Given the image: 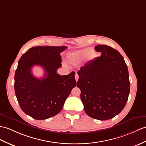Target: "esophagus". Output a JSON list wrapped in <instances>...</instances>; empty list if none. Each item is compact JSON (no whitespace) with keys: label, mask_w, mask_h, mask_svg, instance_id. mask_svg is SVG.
Segmentation results:
<instances>
[{"label":"esophagus","mask_w":146,"mask_h":146,"mask_svg":"<svg viewBox=\"0 0 146 146\" xmlns=\"http://www.w3.org/2000/svg\"><path fill=\"white\" fill-rule=\"evenodd\" d=\"M78 79H79V76H78V74L77 73H76V74H75V80H76V81H77L78 80Z\"/></svg>","instance_id":"34e87169"}]
</instances>
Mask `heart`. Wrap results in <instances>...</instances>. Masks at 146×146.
I'll return each instance as SVG.
<instances>
[{
  "instance_id": "1",
  "label": "heart",
  "mask_w": 146,
  "mask_h": 146,
  "mask_svg": "<svg viewBox=\"0 0 146 146\" xmlns=\"http://www.w3.org/2000/svg\"><path fill=\"white\" fill-rule=\"evenodd\" d=\"M96 56V53L90 47L77 50L70 55V59L72 62L78 63L86 57L87 60H91Z\"/></svg>"
}]
</instances>
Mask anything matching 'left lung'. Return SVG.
Masks as SVG:
<instances>
[{
    "label": "left lung",
    "mask_w": 146,
    "mask_h": 146,
    "mask_svg": "<svg viewBox=\"0 0 146 146\" xmlns=\"http://www.w3.org/2000/svg\"><path fill=\"white\" fill-rule=\"evenodd\" d=\"M101 56L78 72L77 87L85 113L98 120H108L119 114L130 91L127 66L117 50L104 45L95 46Z\"/></svg>",
    "instance_id": "1"
}]
</instances>
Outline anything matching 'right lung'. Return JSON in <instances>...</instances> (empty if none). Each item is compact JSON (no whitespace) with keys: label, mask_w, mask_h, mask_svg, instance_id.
<instances>
[{"label":"right lung","mask_w":146,"mask_h":146,"mask_svg":"<svg viewBox=\"0 0 146 146\" xmlns=\"http://www.w3.org/2000/svg\"><path fill=\"white\" fill-rule=\"evenodd\" d=\"M67 47L35 46L20 58L15 73L14 89L20 107L33 119H46L62 110L67 98L76 86L75 73L61 76L56 71L62 66L60 53ZM35 65L45 71L42 79L31 73Z\"/></svg>","instance_id":"right-lung-1"}]
</instances>
